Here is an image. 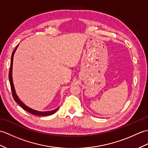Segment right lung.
Masks as SVG:
<instances>
[{
  "label": "right lung",
  "mask_w": 148,
  "mask_h": 148,
  "mask_svg": "<svg viewBox=\"0 0 148 148\" xmlns=\"http://www.w3.org/2000/svg\"><path fill=\"white\" fill-rule=\"evenodd\" d=\"M18 45L16 46V48H15V49L13 51L12 53V56H11V64H10V69H9V82H10V85H11V88L12 91V97L14 99V100L19 105H20L22 108H23L24 110H25L26 111L29 112L30 114H32L36 116H49L54 114V113L57 111L58 109V108L56 109L52 110V111H36V110H34L32 108H29L24 103L22 102L20 99H19V97H18L16 93V91L14 89V84H13V81H12V62H13V57H14V55L15 53L16 50L18 48Z\"/></svg>",
  "instance_id": "right-lung-1"
}]
</instances>
